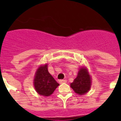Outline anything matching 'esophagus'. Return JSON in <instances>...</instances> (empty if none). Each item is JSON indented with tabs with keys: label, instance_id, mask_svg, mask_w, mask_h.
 I'll return each mask as SVG.
<instances>
[{
	"label": "esophagus",
	"instance_id": "1",
	"mask_svg": "<svg viewBox=\"0 0 121 121\" xmlns=\"http://www.w3.org/2000/svg\"><path fill=\"white\" fill-rule=\"evenodd\" d=\"M59 82L60 83H66V80H60Z\"/></svg>",
	"mask_w": 121,
	"mask_h": 121
}]
</instances>
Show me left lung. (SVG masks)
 I'll return each mask as SVG.
<instances>
[{"mask_svg":"<svg viewBox=\"0 0 121 121\" xmlns=\"http://www.w3.org/2000/svg\"><path fill=\"white\" fill-rule=\"evenodd\" d=\"M70 86L77 94L79 95L86 94L90 90L91 78L86 68H81L77 77L70 84Z\"/></svg>","mask_w":121,"mask_h":121,"instance_id":"obj_1","label":"left lung"}]
</instances>
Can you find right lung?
Here are the masks:
<instances>
[{"mask_svg":"<svg viewBox=\"0 0 121 121\" xmlns=\"http://www.w3.org/2000/svg\"><path fill=\"white\" fill-rule=\"evenodd\" d=\"M34 85L36 92L44 96H49L59 85L48 70V65L38 68L34 79Z\"/></svg>","mask_w":121,"mask_h":121,"instance_id":"obj_1","label":"right lung"}]
</instances>
